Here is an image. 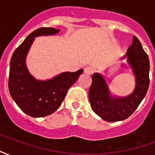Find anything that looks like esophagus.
<instances>
[{"label":"esophagus","instance_id":"esophagus-1","mask_svg":"<svg viewBox=\"0 0 155 155\" xmlns=\"http://www.w3.org/2000/svg\"><path fill=\"white\" fill-rule=\"evenodd\" d=\"M94 68L92 67V66H87V67H85L84 69V72L85 73V74H91L94 73Z\"/></svg>","mask_w":155,"mask_h":155}]
</instances>
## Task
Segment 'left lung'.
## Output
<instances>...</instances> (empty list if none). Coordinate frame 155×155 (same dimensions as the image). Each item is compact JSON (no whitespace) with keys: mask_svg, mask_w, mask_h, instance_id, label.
<instances>
[{"mask_svg":"<svg viewBox=\"0 0 155 155\" xmlns=\"http://www.w3.org/2000/svg\"><path fill=\"white\" fill-rule=\"evenodd\" d=\"M127 59L136 76V87L133 94L125 98H113L101 74L92 75L89 100L94 113L105 121L124 120L135 111L146 94L150 85V60L135 35L127 50Z\"/></svg>","mask_w":155,"mask_h":155,"instance_id":"obj_1","label":"left lung"}]
</instances>
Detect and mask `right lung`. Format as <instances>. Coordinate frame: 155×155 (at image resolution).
<instances>
[{
	"mask_svg": "<svg viewBox=\"0 0 155 155\" xmlns=\"http://www.w3.org/2000/svg\"><path fill=\"white\" fill-rule=\"evenodd\" d=\"M59 31L52 27L35 30L15 49L11 59L8 81L10 94L24 113L34 118L54 113L61 106L68 90L83 72V70L64 72L46 81H36L29 74L25 59L35 36L54 35Z\"/></svg>",
	"mask_w": 155,
	"mask_h": 155,
	"instance_id": "1",
	"label": "right lung"
}]
</instances>
